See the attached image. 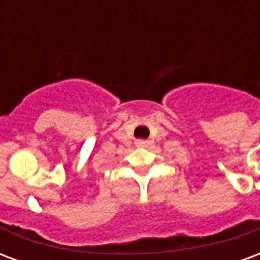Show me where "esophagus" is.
Wrapping results in <instances>:
<instances>
[{
	"label": "esophagus",
	"mask_w": 260,
	"mask_h": 260,
	"mask_svg": "<svg viewBox=\"0 0 260 260\" xmlns=\"http://www.w3.org/2000/svg\"><path fill=\"white\" fill-rule=\"evenodd\" d=\"M148 144L147 140H143V139H139V140H136V146L138 147H146Z\"/></svg>",
	"instance_id": "1"
}]
</instances>
